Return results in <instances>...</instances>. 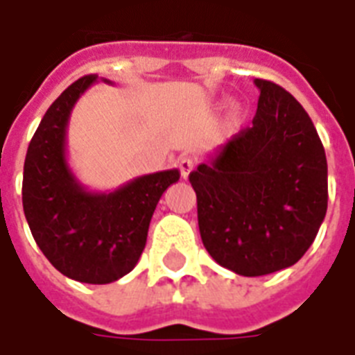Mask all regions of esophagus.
Wrapping results in <instances>:
<instances>
[{"label": "esophagus", "instance_id": "esophagus-1", "mask_svg": "<svg viewBox=\"0 0 355 355\" xmlns=\"http://www.w3.org/2000/svg\"><path fill=\"white\" fill-rule=\"evenodd\" d=\"M178 169H180L182 178H188V175L196 169V159H193V157H188V155L180 157V159H178Z\"/></svg>", "mask_w": 355, "mask_h": 355}]
</instances>
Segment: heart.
I'll use <instances>...</instances> for the list:
<instances>
[{
	"instance_id": "b5f03b06",
	"label": "heart",
	"mask_w": 355,
	"mask_h": 355,
	"mask_svg": "<svg viewBox=\"0 0 355 355\" xmlns=\"http://www.w3.org/2000/svg\"><path fill=\"white\" fill-rule=\"evenodd\" d=\"M232 117H234V119H238V117H239V106H232Z\"/></svg>"
}]
</instances>
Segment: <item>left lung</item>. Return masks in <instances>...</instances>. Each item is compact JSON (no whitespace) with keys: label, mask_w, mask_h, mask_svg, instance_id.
I'll return each instance as SVG.
<instances>
[{"label":"left lung","mask_w":355,"mask_h":355,"mask_svg":"<svg viewBox=\"0 0 355 355\" xmlns=\"http://www.w3.org/2000/svg\"><path fill=\"white\" fill-rule=\"evenodd\" d=\"M261 91L253 125L190 173L203 245L247 277L293 266L327 213V157L306 110L285 89Z\"/></svg>","instance_id":"8db88e82"}]
</instances>
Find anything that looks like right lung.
<instances>
[{
    "label": "right lung",
    "instance_id": "right-lung-1",
    "mask_svg": "<svg viewBox=\"0 0 355 355\" xmlns=\"http://www.w3.org/2000/svg\"><path fill=\"white\" fill-rule=\"evenodd\" d=\"M94 81L96 73L73 81L45 112L24 159L22 207L35 243L60 274L104 285L137 266L155 205L180 173L137 177L114 192L80 184L66 162V127L73 104Z\"/></svg>",
    "mask_w": 355,
    "mask_h": 355
}]
</instances>
